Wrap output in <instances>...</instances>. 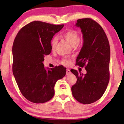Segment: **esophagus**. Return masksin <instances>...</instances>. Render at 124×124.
Returning a JSON list of instances; mask_svg holds the SVG:
<instances>
[{
    "label": "esophagus",
    "mask_w": 124,
    "mask_h": 124,
    "mask_svg": "<svg viewBox=\"0 0 124 124\" xmlns=\"http://www.w3.org/2000/svg\"><path fill=\"white\" fill-rule=\"evenodd\" d=\"M71 72L70 70L69 69H67V71H66V75H69L71 74Z\"/></svg>",
    "instance_id": "1"
}]
</instances>
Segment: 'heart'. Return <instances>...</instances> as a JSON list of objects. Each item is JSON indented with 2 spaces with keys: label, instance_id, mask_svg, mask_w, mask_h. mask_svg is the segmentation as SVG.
<instances>
[{
  "label": "heart",
  "instance_id": "obj_1",
  "mask_svg": "<svg viewBox=\"0 0 124 124\" xmlns=\"http://www.w3.org/2000/svg\"><path fill=\"white\" fill-rule=\"evenodd\" d=\"M62 37L72 47L76 46L79 41V36L78 32L75 30H69L64 32L62 35ZM57 43V38L55 36L52 38L51 40V47L52 49H54L56 47ZM63 64H68L70 63V61L68 59H64L63 60Z\"/></svg>",
  "mask_w": 124,
  "mask_h": 124
}]
</instances>
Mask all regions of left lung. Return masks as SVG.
I'll return each mask as SVG.
<instances>
[{"label": "left lung", "instance_id": "obj_1", "mask_svg": "<svg viewBox=\"0 0 124 124\" xmlns=\"http://www.w3.org/2000/svg\"><path fill=\"white\" fill-rule=\"evenodd\" d=\"M76 27L81 29L83 46L76 59V64L85 67V75L72 69L77 81L71 87L75 99L83 104L99 100L108 85L110 48L106 34L98 23L90 18L78 19Z\"/></svg>", "mask_w": 124, "mask_h": 124}]
</instances>
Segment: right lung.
<instances>
[{"label": "right lung", "instance_id": "right-lung-1", "mask_svg": "<svg viewBox=\"0 0 124 124\" xmlns=\"http://www.w3.org/2000/svg\"><path fill=\"white\" fill-rule=\"evenodd\" d=\"M64 24L33 21L18 31L13 45V73L22 95L35 103L49 101L56 81L63 78L66 69L60 65L45 69V55L51 53V41Z\"/></svg>", "mask_w": 124, "mask_h": 124}]
</instances>
